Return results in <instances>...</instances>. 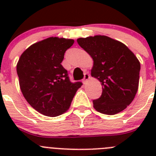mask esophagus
I'll return each instance as SVG.
<instances>
[{
    "instance_id": "34e87169",
    "label": "esophagus",
    "mask_w": 156,
    "mask_h": 156,
    "mask_svg": "<svg viewBox=\"0 0 156 156\" xmlns=\"http://www.w3.org/2000/svg\"><path fill=\"white\" fill-rule=\"evenodd\" d=\"M90 74L89 73H85L84 74V78H83V83H86L87 81V80H89V79H90Z\"/></svg>"
}]
</instances>
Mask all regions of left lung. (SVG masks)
Instances as JSON below:
<instances>
[{
    "label": "left lung",
    "instance_id": "8db88e82",
    "mask_svg": "<svg viewBox=\"0 0 156 156\" xmlns=\"http://www.w3.org/2000/svg\"><path fill=\"white\" fill-rule=\"evenodd\" d=\"M77 43L93 58L91 76L102 86L101 97L93 101L94 108L105 115L124 110L138 89V59L124 44L106 36L79 38Z\"/></svg>",
    "mask_w": 156,
    "mask_h": 156
}]
</instances>
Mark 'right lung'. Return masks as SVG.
Wrapping results in <instances>:
<instances>
[{
    "mask_svg": "<svg viewBox=\"0 0 156 156\" xmlns=\"http://www.w3.org/2000/svg\"><path fill=\"white\" fill-rule=\"evenodd\" d=\"M72 39L49 37L29 47L19 58L17 74L23 96L38 112L55 117L69 108L81 82L72 83L62 66Z\"/></svg>",
    "mask_w": 156,
    "mask_h": 156,
    "instance_id": "add662e5",
    "label": "right lung"
}]
</instances>
